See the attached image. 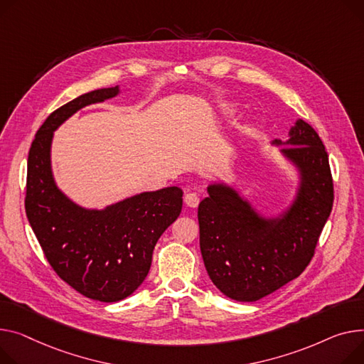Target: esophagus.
I'll list each match as a JSON object with an SVG mask.
<instances>
[{"label": "esophagus", "mask_w": 364, "mask_h": 364, "mask_svg": "<svg viewBox=\"0 0 364 364\" xmlns=\"http://www.w3.org/2000/svg\"><path fill=\"white\" fill-rule=\"evenodd\" d=\"M184 202H186V205L188 206V208H198L199 206V203H200V198H199V195L198 193H187V195L184 196Z\"/></svg>", "instance_id": "1"}]
</instances>
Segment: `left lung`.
<instances>
[{
  "label": "left lung",
  "instance_id": "1",
  "mask_svg": "<svg viewBox=\"0 0 364 364\" xmlns=\"http://www.w3.org/2000/svg\"><path fill=\"white\" fill-rule=\"evenodd\" d=\"M277 143H279L277 140ZM284 154L301 169L299 198L284 218L263 221L237 193L210 186L198 218L212 282L238 301H256L297 278L314 256L333 205V180L319 134L299 119Z\"/></svg>",
  "mask_w": 364,
  "mask_h": 364
}]
</instances>
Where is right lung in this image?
<instances>
[{
    "instance_id": "1",
    "label": "right lung",
    "mask_w": 364,
    "mask_h": 364,
    "mask_svg": "<svg viewBox=\"0 0 364 364\" xmlns=\"http://www.w3.org/2000/svg\"><path fill=\"white\" fill-rule=\"evenodd\" d=\"M117 92H87L43 121L29 149L24 198L29 224L55 274L82 296L104 303L126 299L144 281L156 241L183 206V191L168 187L105 210H85L55 187L50 165L53 132L77 109Z\"/></svg>"
}]
</instances>
